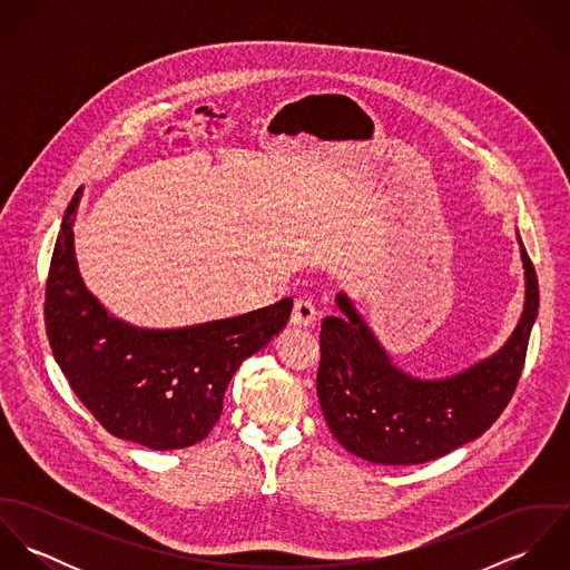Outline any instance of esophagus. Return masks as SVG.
<instances>
[{"mask_svg":"<svg viewBox=\"0 0 570 570\" xmlns=\"http://www.w3.org/2000/svg\"><path fill=\"white\" fill-rule=\"evenodd\" d=\"M316 321V307L307 298H296L294 312H292V323L296 326H312Z\"/></svg>","mask_w":570,"mask_h":570,"instance_id":"esophagus-1","label":"esophagus"}]
</instances>
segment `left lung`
Here are the masks:
<instances>
[{
	"mask_svg": "<svg viewBox=\"0 0 570 570\" xmlns=\"http://www.w3.org/2000/svg\"><path fill=\"white\" fill-rule=\"evenodd\" d=\"M520 242V235H518ZM527 276L522 318L507 344L461 375L423 382L397 371L344 294L321 328L318 402L333 436L355 456L419 465L479 439L511 402L524 368L540 289L520 242Z\"/></svg>",
	"mask_w": 570,
	"mask_h": 570,
	"instance_id": "8db88e82",
	"label": "left lung"
}]
</instances>
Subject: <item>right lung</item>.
<instances>
[{
	"label": "right lung",
	"instance_id": "right-lung-1",
	"mask_svg": "<svg viewBox=\"0 0 570 570\" xmlns=\"http://www.w3.org/2000/svg\"><path fill=\"white\" fill-rule=\"evenodd\" d=\"M75 193L46 281V333L70 389L114 436L151 450H181L208 436L226 389L249 355L292 314V298L237 318L149 331L111 318L82 287L72 224Z\"/></svg>",
	"mask_w": 570,
	"mask_h": 570
}]
</instances>
